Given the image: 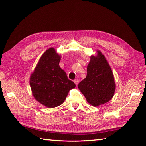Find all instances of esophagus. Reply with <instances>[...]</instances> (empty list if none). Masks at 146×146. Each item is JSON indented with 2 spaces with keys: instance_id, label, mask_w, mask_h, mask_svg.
Returning a JSON list of instances; mask_svg holds the SVG:
<instances>
[{
  "instance_id": "obj_1",
  "label": "esophagus",
  "mask_w": 146,
  "mask_h": 146,
  "mask_svg": "<svg viewBox=\"0 0 146 146\" xmlns=\"http://www.w3.org/2000/svg\"><path fill=\"white\" fill-rule=\"evenodd\" d=\"M74 82H75V83L76 84V85H77L78 84V82H79V80L78 79H75V80H74Z\"/></svg>"
}]
</instances>
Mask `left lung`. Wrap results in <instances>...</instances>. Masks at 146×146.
Returning a JSON list of instances; mask_svg holds the SVG:
<instances>
[{
    "mask_svg": "<svg viewBox=\"0 0 146 146\" xmlns=\"http://www.w3.org/2000/svg\"><path fill=\"white\" fill-rule=\"evenodd\" d=\"M78 87L88 103L95 107L107 103L112 98L115 90L114 77L100 51H98L97 56H91L86 77L80 82Z\"/></svg>",
    "mask_w": 146,
    "mask_h": 146,
    "instance_id": "left-lung-1",
    "label": "left lung"
}]
</instances>
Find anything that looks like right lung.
<instances>
[{
	"instance_id": "1",
	"label": "right lung",
	"mask_w": 146,
	"mask_h": 146,
	"mask_svg": "<svg viewBox=\"0 0 146 146\" xmlns=\"http://www.w3.org/2000/svg\"><path fill=\"white\" fill-rule=\"evenodd\" d=\"M60 58L54 48L48 49L40 58L30 78L34 97L48 108L63 104L70 90L76 86L60 67Z\"/></svg>"
}]
</instances>
